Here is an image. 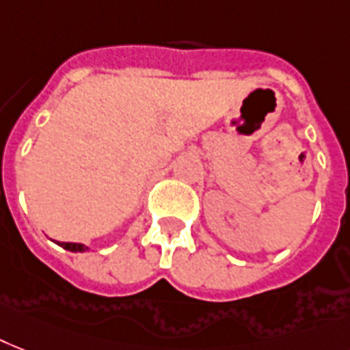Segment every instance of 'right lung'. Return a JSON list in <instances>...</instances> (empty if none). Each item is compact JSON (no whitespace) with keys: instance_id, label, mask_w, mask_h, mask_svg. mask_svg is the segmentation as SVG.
Returning <instances> with one entry per match:
<instances>
[{"instance_id":"1","label":"right lung","mask_w":350,"mask_h":350,"mask_svg":"<svg viewBox=\"0 0 350 350\" xmlns=\"http://www.w3.org/2000/svg\"><path fill=\"white\" fill-rule=\"evenodd\" d=\"M59 246H62L64 250L68 252H73V254H79V252H88V246L86 244H81V243H57Z\"/></svg>"}]
</instances>
